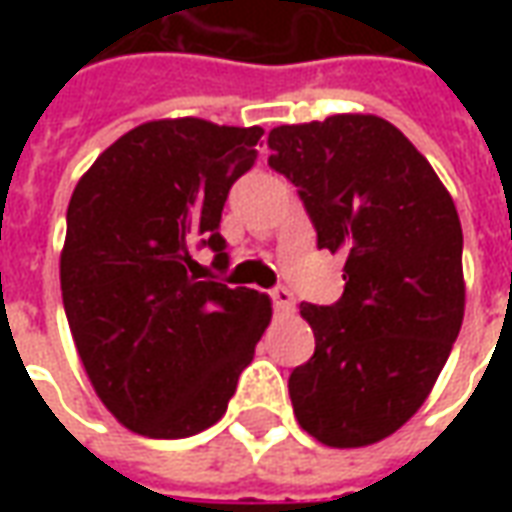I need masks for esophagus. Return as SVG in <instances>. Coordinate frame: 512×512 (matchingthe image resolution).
I'll use <instances>...</instances> for the list:
<instances>
[{"mask_svg": "<svg viewBox=\"0 0 512 512\" xmlns=\"http://www.w3.org/2000/svg\"><path fill=\"white\" fill-rule=\"evenodd\" d=\"M268 296H271V301H274V307L279 312H293V307H296V299H293V293L288 288L268 290Z\"/></svg>", "mask_w": 512, "mask_h": 512, "instance_id": "esophagus-1", "label": "esophagus"}]
</instances>
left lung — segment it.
<instances>
[{"label": "left lung", "mask_w": 512, "mask_h": 512, "mask_svg": "<svg viewBox=\"0 0 512 512\" xmlns=\"http://www.w3.org/2000/svg\"><path fill=\"white\" fill-rule=\"evenodd\" d=\"M268 167L299 189L318 249L345 255V290L301 304L315 354L290 373L299 425L365 447L417 414L463 323V233L428 158L376 115L268 134Z\"/></svg>", "instance_id": "1"}]
</instances>
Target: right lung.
<instances>
[{
  "instance_id": "right-lung-1",
  "label": "right lung",
  "mask_w": 512,
  "mask_h": 512,
  "mask_svg": "<svg viewBox=\"0 0 512 512\" xmlns=\"http://www.w3.org/2000/svg\"><path fill=\"white\" fill-rule=\"evenodd\" d=\"M263 128L153 120L106 147L68 205L60 257L73 343L104 406L150 439H186L227 411L271 321L252 288L202 279L194 249L227 268L219 233Z\"/></svg>"
}]
</instances>
